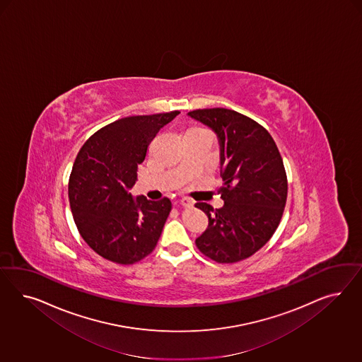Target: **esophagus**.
<instances>
[{
    "instance_id": "34e87169",
    "label": "esophagus",
    "mask_w": 362,
    "mask_h": 362,
    "mask_svg": "<svg viewBox=\"0 0 362 362\" xmlns=\"http://www.w3.org/2000/svg\"><path fill=\"white\" fill-rule=\"evenodd\" d=\"M180 204H182L183 207H192V206L195 204V202H194L192 199H189V197H183V199L180 200Z\"/></svg>"
}]
</instances>
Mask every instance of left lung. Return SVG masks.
Here are the masks:
<instances>
[{
	"label": "left lung",
	"instance_id": "obj_1",
	"mask_svg": "<svg viewBox=\"0 0 362 362\" xmlns=\"http://www.w3.org/2000/svg\"><path fill=\"white\" fill-rule=\"evenodd\" d=\"M188 115L216 132L220 143L221 209L197 203L209 216L197 250L216 263H238L272 238L284 212L288 182L271 134L235 110L199 109Z\"/></svg>",
	"mask_w": 362,
	"mask_h": 362
}]
</instances>
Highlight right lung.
<instances>
[{
    "mask_svg": "<svg viewBox=\"0 0 362 362\" xmlns=\"http://www.w3.org/2000/svg\"><path fill=\"white\" fill-rule=\"evenodd\" d=\"M179 112L122 118L81 147L69 179L70 209L81 236L103 259L130 265L155 250L171 202L134 200L129 189L155 135Z\"/></svg>",
    "mask_w": 362,
    "mask_h": 362,
    "instance_id": "add662e5",
    "label": "right lung"
}]
</instances>
